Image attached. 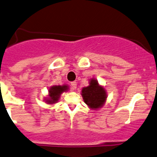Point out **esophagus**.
Returning <instances> with one entry per match:
<instances>
[{
    "label": "esophagus",
    "mask_w": 157,
    "mask_h": 157,
    "mask_svg": "<svg viewBox=\"0 0 157 157\" xmlns=\"http://www.w3.org/2000/svg\"><path fill=\"white\" fill-rule=\"evenodd\" d=\"M70 86H71L72 90H75V89L77 88V83H76V82H71Z\"/></svg>",
    "instance_id": "esophagus-1"
}]
</instances>
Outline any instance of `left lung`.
I'll return each instance as SVG.
<instances>
[{
	"label": "left lung",
	"instance_id": "8db88e82",
	"mask_svg": "<svg viewBox=\"0 0 157 157\" xmlns=\"http://www.w3.org/2000/svg\"><path fill=\"white\" fill-rule=\"evenodd\" d=\"M82 96L85 104L93 109L101 107L106 99L105 89L100 87L98 81L94 79L90 81L88 87H83L82 90Z\"/></svg>",
	"mask_w": 157,
	"mask_h": 157
}]
</instances>
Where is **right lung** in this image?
Here are the masks:
<instances>
[{"mask_svg":"<svg viewBox=\"0 0 157 157\" xmlns=\"http://www.w3.org/2000/svg\"><path fill=\"white\" fill-rule=\"evenodd\" d=\"M67 86L63 85V86H53V87H51L49 89V97L50 98L49 100H48V103L49 104H53L55 102H56L57 101L59 98V95L63 93V91L67 90Z\"/></svg>","mask_w":157,"mask_h":157,"instance_id":"right-lung-1","label":"right lung"}]
</instances>
